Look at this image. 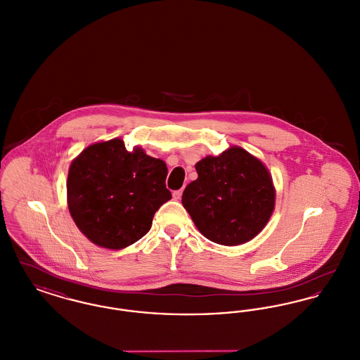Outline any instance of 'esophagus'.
<instances>
[{"instance_id": "esophagus-1", "label": "esophagus", "mask_w": 360, "mask_h": 360, "mask_svg": "<svg viewBox=\"0 0 360 360\" xmlns=\"http://www.w3.org/2000/svg\"><path fill=\"white\" fill-rule=\"evenodd\" d=\"M182 193H184V188H181V190H175V191L172 193V197H174V200H181V197H182Z\"/></svg>"}]
</instances>
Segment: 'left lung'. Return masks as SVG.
<instances>
[{
	"instance_id": "left-lung-1",
	"label": "left lung",
	"mask_w": 360,
	"mask_h": 360,
	"mask_svg": "<svg viewBox=\"0 0 360 360\" xmlns=\"http://www.w3.org/2000/svg\"><path fill=\"white\" fill-rule=\"evenodd\" d=\"M198 178L190 182L182 204L206 239L239 245L259 235L275 207V188L264 163L232 146L219 156L195 163Z\"/></svg>"
}]
</instances>
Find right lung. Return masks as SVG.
<instances>
[{
    "label": "right lung",
    "instance_id": "1",
    "mask_svg": "<svg viewBox=\"0 0 360 360\" xmlns=\"http://www.w3.org/2000/svg\"><path fill=\"white\" fill-rule=\"evenodd\" d=\"M167 166L122 139L90 144L70 165L68 205L78 229L108 250H122L151 228L155 212L172 200Z\"/></svg>",
    "mask_w": 360,
    "mask_h": 360
}]
</instances>
